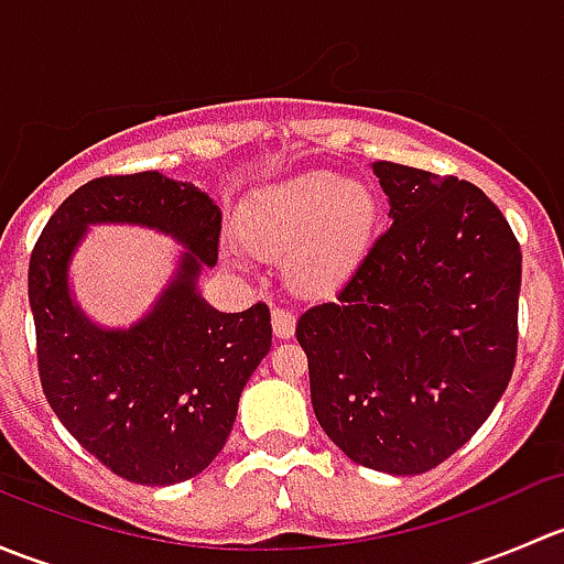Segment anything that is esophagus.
<instances>
[{
    "label": "esophagus",
    "instance_id": "esophagus-1",
    "mask_svg": "<svg viewBox=\"0 0 564 564\" xmlns=\"http://www.w3.org/2000/svg\"><path fill=\"white\" fill-rule=\"evenodd\" d=\"M272 333L275 338L286 340L294 335V314L286 308H272Z\"/></svg>",
    "mask_w": 564,
    "mask_h": 564
}]
</instances>
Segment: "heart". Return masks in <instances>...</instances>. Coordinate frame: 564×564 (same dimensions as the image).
<instances>
[{
  "label": "heart",
  "instance_id": "heart-1",
  "mask_svg": "<svg viewBox=\"0 0 564 564\" xmlns=\"http://www.w3.org/2000/svg\"><path fill=\"white\" fill-rule=\"evenodd\" d=\"M377 218V196L366 182L314 172L256 191L242 204L240 235L253 253L283 256V275L294 292L324 297L366 264ZM226 259L248 264L235 246H226Z\"/></svg>",
  "mask_w": 564,
  "mask_h": 564
}]
</instances>
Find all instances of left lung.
<instances>
[{"label":"left lung","instance_id":"8db88e82","mask_svg":"<svg viewBox=\"0 0 564 564\" xmlns=\"http://www.w3.org/2000/svg\"><path fill=\"white\" fill-rule=\"evenodd\" d=\"M390 229L333 303L297 318L311 403L355 464L423 475L475 436L508 390L521 248L458 176L373 163Z\"/></svg>","mask_w":564,"mask_h":564}]
</instances>
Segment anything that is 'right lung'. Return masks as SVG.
I'll return each mask as SVG.
<instances>
[{
    "label": "right lung",
    "mask_w": 564,
    "mask_h": 564,
    "mask_svg": "<svg viewBox=\"0 0 564 564\" xmlns=\"http://www.w3.org/2000/svg\"><path fill=\"white\" fill-rule=\"evenodd\" d=\"M220 207L161 172L100 176L51 215L30 259L43 392L59 423L113 475L174 486L224 451L248 379L272 346L270 308H213L198 292L218 264ZM93 225H141L183 248L170 283L130 328L75 303L69 267Z\"/></svg>",
    "instance_id": "right-lung-1"
}]
</instances>
